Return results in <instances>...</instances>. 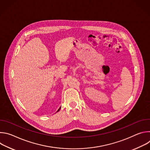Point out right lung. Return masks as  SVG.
Wrapping results in <instances>:
<instances>
[{
    "label": "right lung",
    "mask_w": 150,
    "mask_h": 150,
    "mask_svg": "<svg viewBox=\"0 0 150 150\" xmlns=\"http://www.w3.org/2000/svg\"><path fill=\"white\" fill-rule=\"evenodd\" d=\"M60 108H59V109H58V110H57V112H59V110H60Z\"/></svg>",
    "instance_id": "add662e5"
}]
</instances>
